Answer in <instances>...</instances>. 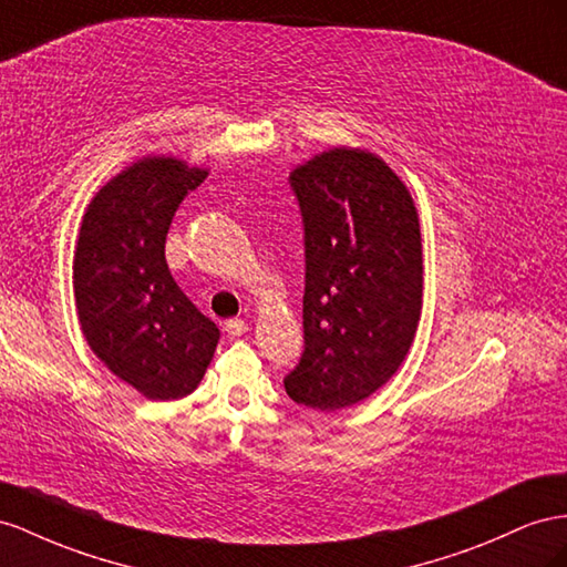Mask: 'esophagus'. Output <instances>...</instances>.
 Instances as JSON below:
<instances>
[{"mask_svg":"<svg viewBox=\"0 0 567 567\" xmlns=\"http://www.w3.org/2000/svg\"><path fill=\"white\" fill-rule=\"evenodd\" d=\"M224 331L228 333V336H243L248 331V324L243 319H226L224 321Z\"/></svg>","mask_w":567,"mask_h":567,"instance_id":"obj_1","label":"esophagus"}]
</instances>
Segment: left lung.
Instances as JSON below:
<instances>
[{"instance_id": "8db88e82", "label": "left lung", "mask_w": 567, "mask_h": 567, "mask_svg": "<svg viewBox=\"0 0 567 567\" xmlns=\"http://www.w3.org/2000/svg\"><path fill=\"white\" fill-rule=\"evenodd\" d=\"M288 183L302 219L305 350L284 386L331 412L384 386L415 339L420 221L403 181L370 152H321Z\"/></svg>"}]
</instances>
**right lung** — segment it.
Returning a JSON list of instances; mask_svg holds the SVG:
<instances>
[{"label": "right lung", "instance_id": "add662e5", "mask_svg": "<svg viewBox=\"0 0 567 567\" xmlns=\"http://www.w3.org/2000/svg\"><path fill=\"white\" fill-rule=\"evenodd\" d=\"M207 172L145 157L90 203L73 257V293L87 346L152 401L188 395L207 370L219 329L174 281L166 234Z\"/></svg>", "mask_w": 567, "mask_h": 567}]
</instances>
